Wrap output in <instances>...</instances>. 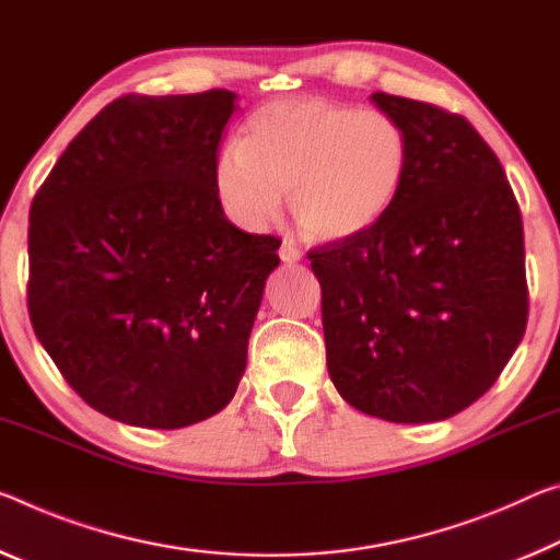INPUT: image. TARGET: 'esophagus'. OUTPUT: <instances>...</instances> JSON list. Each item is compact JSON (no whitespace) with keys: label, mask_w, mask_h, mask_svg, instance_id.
Returning <instances> with one entry per match:
<instances>
[{"label":"esophagus","mask_w":560,"mask_h":560,"mask_svg":"<svg viewBox=\"0 0 560 560\" xmlns=\"http://www.w3.org/2000/svg\"><path fill=\"white\" fill-rule=\"evenodd\" d=\"M279 256H281V261L283 264H296V261H301V248L291 242V238H283V244H281V248H279Z\"/></svg>","instance_id":"obj_1"}]
</instances>
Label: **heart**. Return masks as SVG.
I'll return each instance as SVG.
<instances>
[{
    "label": "heart",
    "mask_w": 560,
    "mask_h": 560,
    "mask_svg": "<svg viewBox=\"0 0 560 560\" xmlns=\"http://www.w3.org/2000/svg\"><path fill=\"white\" fill-rule=\"evenodd\" d=\"M411 141L384 109L291 96L248 117L238 144L221 149L214 191L244 229L277 219L289 189L306 234L346 242L376 229L401 197Z\"/></svg>",
    "instance_id": "obj_1"
}]
</instances>
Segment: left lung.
<instances>
[{"mask_svg": "<svg viewBox=\"0 0 560 560\" xmlns=\"http://www.w3.org/2000/svg\"><path fill=\"white\" fill-rule=\"evenodd\" d=\"M371 102L406 127L411 166L376 229L308 252L328 376L361 413L443 421L495 384L526 331L521 209L464 117L384 92Z\"/></svg>", "mask_w": 560, "mask_h": 560, "instance_id": "1", "label": "left lung"}]
</instances>
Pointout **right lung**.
Listing matches in <instances>:
<instances>
[{
    "label": "right lung",
    "mask_w": 560,
    "mask_h": 560,
    "mask_svg": "<svg viewBox=\"0 0 560 560\" xmlns=\"http://www.w3.org/2000/svg\"><path fill=\"white\" fill-rule=\"evenodd\" d=\"M236 94H127L69 141L30 211L26 304L67 384L114 421L184 429L236 394L277 236L214 191Z\"/></svg>",
    "instance_id": "obj_1"
}]
</instances>
